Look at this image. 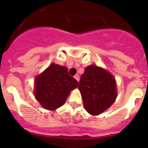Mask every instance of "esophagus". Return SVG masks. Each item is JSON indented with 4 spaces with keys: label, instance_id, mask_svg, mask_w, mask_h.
Wrapping results in <instances>:
<instances>
[{
    "label": "esophagus",
    "instance_id": "obj_1",
    "mask_svg": "<svg viewBox=\"0 0 148 148\" xmlns=\"http://www.w3.org/2000/svg\"><path fill=\"white\" fill-rule=\"evenodd\" d=\"M74 78H75V79H76L77 81H79V75H78V74H76V75H75V76H74Z\"/></svg>",
    "mask_w": 148,
    "mask_h": 148
}]
</instances>
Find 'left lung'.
<instances>
[{
  "label": "left lung",
  "instance_id": "obj_1",
  "mask_svg": "<svg viewBox=\"0 0 148 148\" xmlns=\"http://www.w3.org/2000/svg\"><path fill=\"white\" fill-rule=\"evenodd\" d=\"M84 107L97 116L110 107L117 97L116 82L110 73L96 65L87 66L78 84Z\"/></svg>",
  "mask_w": 148,
  "mask_h": 148
}]
</instances>
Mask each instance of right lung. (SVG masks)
I'll use <instances>...</instances> for the list:
<instances>
[{
	"label": "right lung",
	"instance_id": "right-lung-1",
	"mask_svg": "<svg viewBox=\"0 0 148 148\" xmlns=\"http://www.w3.org/2000/svg\"><path fill=\"white\" fill-rule=\"evenodd\" d=\"M78 84L66 66L53 63L35 78L34 95L44 109L55 110L64 104Z\"/></svg>",
	"mask_w": 148,
	"mask_h": 148
}]
</instances>
